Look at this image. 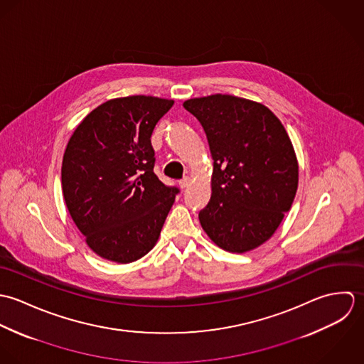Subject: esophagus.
Instances as JSON below:
<instances>
[{"instance_id": "esophagus-1", "label": "esophagus", "mask_w": 364, "mask_h": 364, "mask_svg": "<svg viewBox=\"0 0 364 364\" xmlns=\"http://www.w3.org/2000/svg\"><path fill=\"white\" fill-rule=\"evenodd\" d=\"M188 184H190V177H184V178H181V180L178 181V186H180L181 188L188 187Z\"/></svg>"}]
</instances>
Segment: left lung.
Instances as JSON below:
<instances>
[{"instance_id": "8db88e82", "label": "left lung", "mask_w": 364, "mask_h": 364, "mask_svg": "<svg viewBox=\"0 0 364 364\" xmlns=\"http://www.w3.org/2000/svg\"><path fill=\"white\" fill-rule=\"evenodd\" d=\"M203 125L214 171L198 218L210 239L232 253L272 237L298 187V161L280 119L263 104L214 94L184 101Z\"/></svg>"}]
</instances>
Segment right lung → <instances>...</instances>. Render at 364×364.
I'll return each mask as SVG.
<instances>
[{
    "instance_id": "add662e5",
    "label": "right lung",
    "mask_w": 364,
    "mask_h": 364,
    "mask_svg": "<svg viewBox=\"0 0 364 364\" xmlns=\"http://www.w3.org/2000/svg\"><path fill=\"white\" fill-rule=\"evenodd\" d=\"M173 100L131 95L92 109L75 128L62 164L68 210L92 252L131 263L156 245L178 194L153 173L150 136Z\"/></svg>"
}]
</instances>
